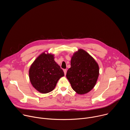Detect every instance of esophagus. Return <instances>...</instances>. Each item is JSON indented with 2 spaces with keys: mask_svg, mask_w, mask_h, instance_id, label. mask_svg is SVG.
Returning <instances> with one entry per match:
<instances>
[{
  "mask_svg": "<svg viewBox=\"0 0 130 130\" xmlns=\"http://www.w3.org/2000/svg\"><path fill=\"white\" fill-rule=\"evenodd\" d=\"M63 71H64L65 75H66V72H67V70H66V69H64Z\"/></svg>",
  "mask_w": 130,
  "mask_h": 130,
  "instance_id": "esophagus-1",
  "label": "esophagus"
}]
</instances>
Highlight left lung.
Segmentation results:
<instances>
[{
	"label": "left lung",
	"mask_w": 130,
	"mask_h": 130,
	"mask_svg": "<svg viewBox=\"0 0 130 130\" xmlns=\"http://www.w3.org/2000/svg\"><path fill=\"white\" fill-rule=\"evenodd\" d=\"M70 65L66 77L72 88L79 95L88 93L97 83L99 75L98 64L88 52L79 49L73 54Z\"/></svg>",
	"instance_id": "8db88e82"
}]
</instances>
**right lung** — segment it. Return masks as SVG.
<instances>
[{
	"label": "right lung",
	"mask_w": 130,
	"mask_h": 130,
	"mask_svg": "<svg viewBox=\"0 0 130 130\" xmlns=\"http://www.w3.org/2000/svg\"><path fill=\"white\" fill-rule=\"evenodd\" d=\"M33 87L42 94L52 91L59 79L64 76L60 66L55 62L54 55L44 51L36 58L29 69Z\"/></svg>",
	"instance_id": "1"
}]
</instances>
